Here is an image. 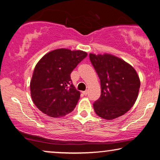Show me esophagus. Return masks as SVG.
Masks as SVG:
<instances>
[{
    "instance_id": "34e87169",
    "label": "esophagus",
    "mask_w": 160,
    "mask_h": 160,
    "mask_svg": "<svg viewBox=\"0 0 160 160\" xmlns=\"http://www.w3.org/2000/svg\"><path fill=\"white\" fill-rule=\"evenodd\" d=\"M82 93L84 94V95H87V94H88V91H87V90H86V91H84V92H82Z\"/></svg>"
}]
</instances>
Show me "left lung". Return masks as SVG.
<instances>
[{"mask_svg": "<svg viewBox=\"0 0 160 160\" xmlns=\"http://www.w3.org/2000/svg\"><path fill=\"white\" fill-rule=\"evenodd\" d=\"M100 81L101 95L93 103L96 114L110 120L128 112L136 101L141 83L135 70L111 54H89Z\"/></svg>", "mask_w": 160, "mask_h": 160, "instance_id": "left-lung-1", "label": "left lung"}]
</instances>
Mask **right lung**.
<instances>
[{
	"instance_id": "1",
	"label": "right lung",
	"mask_w": 160,
	"mask_h": 160,
	"mask_svg": "<svg viewBox=\"0 0 160 160\" xmlns=\"http://www.w3.org/2000/svg\"><path fill=\"white\" fill-rule=\"evenodd\" d=\"M87 56L80 50L59 49L39 60L30 86L32 101L39 110L51 117H60L73 111L80 92L72 84L71 73Z\"/></svg>"
}]
</instances>
